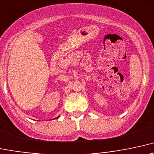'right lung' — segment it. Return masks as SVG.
<instances>
[{"label": "right lung", "mask_w": 154, "mask_h": 154, "mask_svg": "<svg viewBox=\"0 0 154 154\" xmlns=\"http://www.w3.org/2000/svg\"><path fill=\"white\" fill-rule=\"evenodd\" d=\"M59 117H60V116H58V117H57V118H55V119H58V118H59Z\"/></svg>", "instance_id": "right-lung-1"}]
</instances>
